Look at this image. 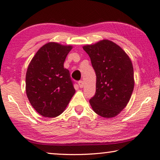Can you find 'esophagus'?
Listing matches in <instances>:
<instances>
[{
	"mask_svg": "<svg viewBox=\"0 0 160 160\" xmlns=\"http://www.w3.org/2000/svg\"><path fill=\"white\" fill-rule=\"evenodd\" d=\"M78 83H79V87L81 88H83V81H79V82H78Z\"/></svg>",
	"mask_w": 160,
	"mask_h": 160,
	"instance_id": "obj_1",
	"label": "esophagus"
}]
</instances>
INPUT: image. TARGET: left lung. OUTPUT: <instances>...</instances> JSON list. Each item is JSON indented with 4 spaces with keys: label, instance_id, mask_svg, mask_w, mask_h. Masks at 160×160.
I'll return each mask as SVG.
<instances>
[{
    "label": "left lung",
    "instance_id": "1",
    "mask_svg": "<svg viewBox=\"0 0 160 160\" xmlns=\"http://www.w3.org/2000/svg\"><path fill=\"white\" fill-rule=\"evenodd\" d=\"M97 76L96 92L90 99L92 110L104 118L119 115L128 104L134 88L132 61L114 42L103 39L83 47Z\"/></svg>",
    "mask_w": 160,
    "mask_h": 160
}]
</instances>
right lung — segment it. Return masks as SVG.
I'll return each mask as SVG.
<instances>
[{
	"instance_id": "1",
	"label": "right lung",
	"mask_w": 160,
	"mask_h": 160,
	"mask_svg": "<svg viewBox=\"0 0 160 160\" xmlns=\"http://www.w3.org/2000/svg\"><path fill=\"white\" fill-rule=\"evenodd\" d=\"M71 45L50 42L32 58L25 77V90L31 105L45 117H56L66 110L75 93L69 70L63 63Z\"/></svg>"
}]
</instances>
